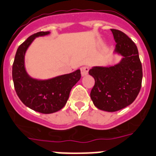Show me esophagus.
I'll return each mask as SVG.
<instances>
[{
  "label": "esophagus",
  "mask_w": 156,
  "mask_h": 156,
  "mask_svg": "<svg viewBox=\"0 0 156 156\" xmlns=\"http://www.w3.org/2000/svg\"><path fill=\"white\" fill-rule=\"evenodd\" d=\"M81 70V74L82 76H86L87 73H88L89 69L87 67H82L80 69Z\"/></svg>",
  "instance_id": "obj_1"
}]
</instances>
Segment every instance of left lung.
Returning a JSON list of instances; mask_svg holds the SVG:
<instances>
[{"label": "left lung", "mask_w": 156, "mask_h": 156, "mask_svg": "<svg viewBox=\"0 0 156 156\" xmlns=\"http://www.w3.org/2000/svg\"><path fill=\"white\" fill-rule=\"evenodd\" d=\"M116 42L115 54L120 61L107 66H94L89 74L95 79L91 99L99 110L115 112L135 101L141 90L142 67L138 50L125 33L111 29Z\"/></svg>", "instance_id": "1"}]
</instances>
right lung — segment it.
Here are the masks:
<instances>
[{"label": "right lung", "mask_w": 156, "mask_h": 156, "mask_svg": "<svg viewBox=\"0 0 156 156\" xmlns=\"http://www.w3.org/2000/svg\"><path fill=\"white\" fill-rule=\"evenodd\" d=\"M50 33L39 32L23 42L16 51L12 67L13 82L20 101L28 108L42 114L61 110L67 103L72 87L81 78L80 69L48 79L33 78L26 71L24 58L29 46L35 38Z\"/></svg>", "instance_id": "obj_1"}]
</instances>
